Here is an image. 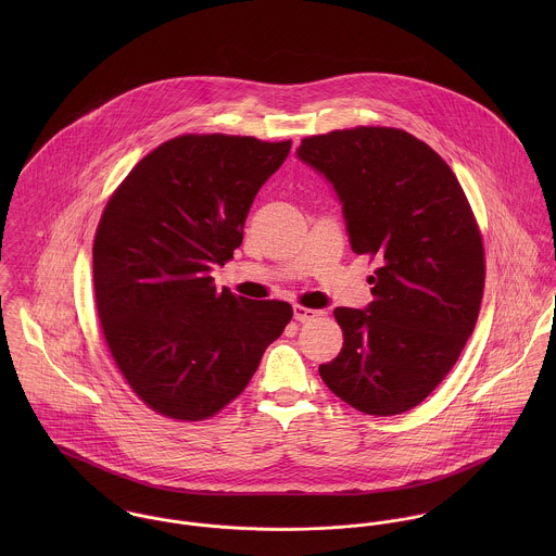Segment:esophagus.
Segmentation results:
<instances>
[{"label": "esophagus", "mask_w": 556, "mask_h": 556, "mask_svg": "<svg viewBox=\"0 0 556 556\" xmlns=\"http://www.w3.org/2000/svg\"><path fill=\"white\" fill-rule=\"evenodd\" d=\"M320 315H323L320 311H313V308H306V306H293V317H295V320H300V323L315 320Z\"/></svg>", "instance_id": "34e87169"}]
</instances>
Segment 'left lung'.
Wrapping results in <instances>:
<instances>
[{
    "mask_svg": "<svg viewBox=\"0 0 556 556\" xmlns=\"http://www.w3.org/2000/svg\"><path fill=\"white\" fill-rule=\"evenodd\" d=\"M298 159L333 186L353 252L379 263L375 300L333 311L344 344L320 379L366 415L404 413L447 377L476 329L485 269L471 205L447 162L397 128L308 137Z\"/></svg>",
    "mask_w": 556,
    "mask_h": 556,
    "instance_id": "left-lung-1",
    "label": "left lung"
}]
</instances>
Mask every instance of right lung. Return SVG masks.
I'll list each match as a JSON object with an SVG mask.
<instances>
[{
    "label": "right lung",
    "instance_id": "add662e5",
    "mask_svg": "<svg viewBox=\"0 0 556 556\" xmlns=\"http://www.w3.org/2000/svg\"><path fill=\"white\" fill-rule=\"evenodd\" d=\"M291 141L181 135L141 160L109 199L93 239V291L109 351L150 408L181 421L243 392L293 317L287 302L216 291L258 188Z\"/></svg>",
    "mask_w": 556,
    "mask_h": 556
}]
</instances>
